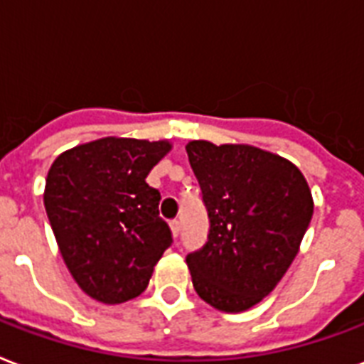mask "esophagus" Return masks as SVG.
<instances>
[{
	"label": "esophagus",
	"mask_w": 364,
	"mask_h": 364,
	"mask_svg": "<svg viewBox=\"0 0 364 364\" xmlns=\"http://www.w3.org/2000/svg\"><path fill=\"white\" fill-rule=\"evenodd\" d=\"M170 227H171V232H173V237H179V231H181V221H179V219H171Z\"/></svg>",
	"instance_id": "obj_1"
}]
</instances>
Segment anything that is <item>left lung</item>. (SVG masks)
I'll use <instances>...</instances> for the list:
<instances>
[{"label":"left lung","instance_id":"obj_1","mask_svg":"<svg viewBox=\"0 0 364 364\" xmlns=\"http://www.w3.org/2000/svg\"><path fill=\"white\" fill-rule=\"evenodd\" d=\"M187 154L210 219L206 244L187 256L193 287L219 311H246L298 254L311 191L294 164L256 146L193 141Z\"/></svg>","mask_w":364,"mask_h":364}]
</instances>
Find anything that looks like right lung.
I'll return each mask as SVG.
<instances>
[{"label": "right lung", "mask_w": 364, "mask_h": 364, "mask_svg": "<svg viewBox=\"0 0 364 364\" xmlns=\"http://www.w3.org/2000/svg\"><path fill=\"white\" fill-rule=\"evenodd\" d=\"M166 141L105 137L63 152L47 173L46 212L66 267L102 304L137 298L173 242L146 176Z\"/></svg>", "instance_id": "add662e5"}]
</instances>
